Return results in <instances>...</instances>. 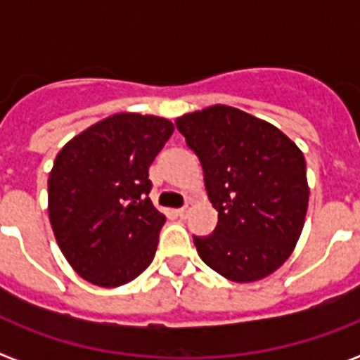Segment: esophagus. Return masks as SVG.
Instances as JSON below:
<instances>
[{"label":"esophagus","mask_w":360,"mask_h":360,"mask_svg":"<svg viewBox=\"0 0 360 360\" xmlns=\"http://www.w3.org/2000/svg\"><path fill=\"white\" fill-rule=\"evenodd\" d=\"M193 205H195V203H193V202H187L182 209H178V211H176L178 216H182V218H186V216L191 212V209H193Z\"/></svg>","instance_id":"34e87169"}]
</instances>
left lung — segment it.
<instances>
[{
	"label": "left lung",
	"mask_w": 360,
	"mask_h": 360,
	"mask_svg": "<svg viewBox=\"0 0 360 360\" xmlns=\"http://www.w3.org/2000/svg\"><path fill=\"white\" fill-rule=\"evenodd\" d=\"M174 122L200 158L218 211L211 236H195L203 263L236 283L276 272L294 252L307 218L303 151L270 122L225 104Z\"/></svg>",
	"instance_id": "obj_1"
}]
</instances>
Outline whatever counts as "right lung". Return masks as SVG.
<instances>
[{"label":"right lung","mask_w":360,"mask_h":360,"mask_svg":"<svg viewBox=\"0 0 360 360\" xmlns=\"http://www.w3.org/2000/svg\"><path fill=\"white\" fill-rule=\"evenodd\" d=\"M171 120L120 111L75 135L49 176V218L63 256L97 287L133 281L151 265L165 224L151 200L149 165Z\"/></svg>","instance_id":"add662e5"}]
</instances>
